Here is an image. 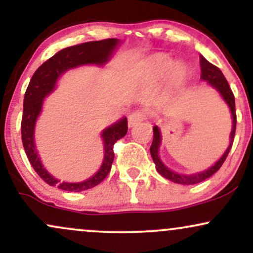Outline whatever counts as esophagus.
Here are the masks:
<instances>
[{
    "mask_svg": "<svg viewBox=\"0 0 253 253\" xmlns=\"http://www.w3.org/2000/svg\"><path fill=\"white\" fill-rule=\"evenodd\" d=\"M146 119V113L144 110H135V112L130 113L128 117V126H135L141 121H144Z\"/></svg>",
    "mask_w": 253,
    "mask_h": 253,
    "instance_id": "1",
    "label": "esophagus"
}]
</instances>
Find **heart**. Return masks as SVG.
Listing matches in <instances>:
<instances>
[{"label": "heart", "mask_w": 253, "mask_h": 253, "mask_svg": "<svg viewBox=\"0 0 253 253\" xmlns=\"http://www.w3.org/2000/svg\"><path fill=\"white\" fill-rule=\"evenodd\" d=\"M170 71L171 85L178 86L187 80L188 71L183 64H175L167 54H156L140 64L138 69L139 78L144 83L158 82Z\"/></svg>", "instance_id": "heart-1"}]
</instances>
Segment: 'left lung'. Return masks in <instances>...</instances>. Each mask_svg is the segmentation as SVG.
<instances>
[{
	"label": "left lung",
	"mask_w": 253,
	"mask_h": 253,
	"mask_svg": "<svg viewBox=\"0 0 253 253\" xmlns=\"http://www.w3.org/2000/svg\"><path fill=\"white\" fill-rule=\"evenodd\" d=\"M200 64H201V80L207 81L208 83L211 84L213 88H215L217 91L220 92L225 102L228 104L229 109H231L232 113V119H233V126H232V132L231 135H229V139H231V143H229L227 150L226 152L223 153L221 158L216 162L213 167L210 168L208 170L202 171V172H197L194 173V175H182V173H177L171 171L170 169H168L165 165L162 163L161 158L158 156V151H159V146H161V141H162V135H161V130L157 126L153 127V140H152V145H151L150 151H151V156H152L153 162L156 164V169L161 173L162 176L165 177L167 179H169L171 182L178 183V184H196V183H200L205 179L210 178L211 175L216 172L217 170L221 168V165L223 164V162L226 161L227 158L229 151L232 149V145H233V139H234V133H236V125H237V115H236V101H234V95L232 92L231 86L227 81H226L225 76L220 70L219 68H216L215 65L208 62L205 57H200Z\"/></svg>",
	"instance_id": "1"
}]
</instances>
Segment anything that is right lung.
Segmentation results:
<instances>
[{
    "label": "right lung",
    "instance_id": "1",
    "mask_svg": "<svg viewBox=\"0 0 253 253\" xmlns=\"http://www.w3.org/2000/svg\"><path fill=\"white\" fill-rule=\"evenodd\" d=\"M118 43V39H104L100 42H88L63 48L37 69L28 84L25 92L24 113H22L21 121L22 144L33 169L47 184L57 185L59 189L66 191H83L100 184L112 169L113 161H114L113 147L119 139L126 135L128 129L126 118H123L118 123L103 129L101 134L104 144L102 165L94 176L78 183L60 182L59 179L50 175L42 167L34 144V127H36L37 119L42 112L43 98L53 91L59 76H62V74L68 71L69 69L77 68L80 65H85V64L102 65L108 62L110 54Z\"/></svg>",
    "mask_w": 253,
    "mask_h": 253
}]
</instances>
